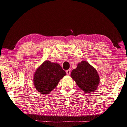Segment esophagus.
I'll return each instance as SVG.
<instances>
[{
  "label": "esophagus",
  "mask_w": 127,
  "mask_h": 127,
  "mask_svg": "<svg viewBox=\"0 0 127 127\" xmlns=\"http://www.w3.org/2000/svg\"><path fill=\"white\" fill-rule=\"evenodd\" d=\"M66 74H67V75H69L70 74V73H71V70H66Z\"/></svg>",
  "instance_id": "obj_1"
}]
</instances>
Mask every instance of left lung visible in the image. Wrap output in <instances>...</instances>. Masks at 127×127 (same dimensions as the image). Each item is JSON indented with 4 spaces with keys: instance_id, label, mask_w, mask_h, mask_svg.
Instances as JSON below:
<instances>
[{
    "instance_id": "obj_1",
    "label": "left lung",
    "mask_w": 127,
    "mask_h": 127,
    "mask_svg": "<svg viewBox=\"0 0 127 127\" xmlns=\"http://www.w3.org/2000/svg\"><path fill=\"white\" fill-rule=\"evenodd\" d=\"M71 76L79 87L86 93L96 90L100 81L96 70L86 61L77 65L76 68L72 71Z\"/></svg>"
}]
</instances>
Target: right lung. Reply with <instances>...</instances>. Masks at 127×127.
Here are the masks:
<instances>
[{"label":"right lung","mask_w":127,"mask_h":127,"mask_svg":"<svg viewBox=\"0 0 127 127\" xmlns=\"http://www.w3.org/2000/svg\"><path fill=\"white\" fill-rule=\"evenodd\" d=\"M65 75L66 72L59 64L46 61L35 71L33 83L38 92L47 94L56 87L60 79Z\"/></svg>","instance_id":"add662e5"}]
</instances>
